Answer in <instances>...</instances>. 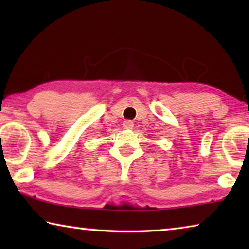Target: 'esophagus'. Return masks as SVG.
Wrapping results in <instances>:
<instances>
[{"mask_svg":"<svg viewBox=\"0 0 249 249\" xmlns=\"http://www.w3.org/2000/svg\"><path fill=\"white\" fill-rule=\"evenodd\" d=\"M123 127H124L125 129H132V128L134 127L133 121H130V120L124 121V122H123Z\"/></svg>","mask_w":249,"mask_h":249,"instance_id":"1","label":"esophagus"}]
</instances>
